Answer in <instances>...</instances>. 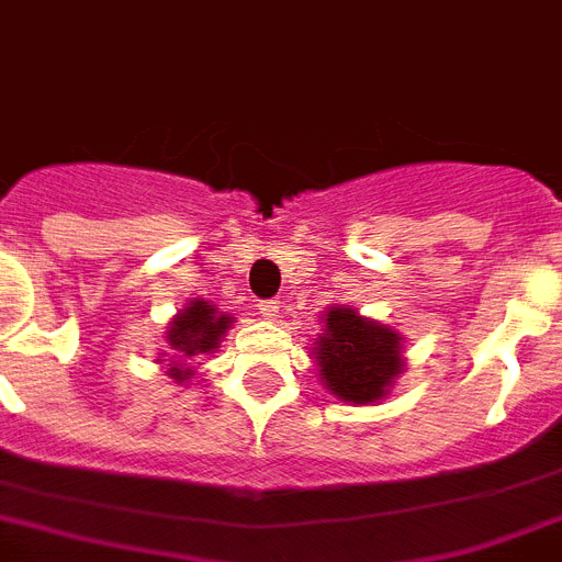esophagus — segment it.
<instances>
[{
  "label": "esophagus",
  "instance_id": "1",
  "mask_svg": "<svg viewBox=\"0 0 562 562\" xmlns=\"http://www.w3.org/2000/svg\"><path fill=\"white\" fill-rule=\"evenodd\" d=\"M258 310H261V315L267 321H276L278 310H281V301H261V304H258Z\"/></svg>",
  "mask_w": 562,
  "mask_h": 562
}]
</instances>
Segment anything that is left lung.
<instances>
[{
  "label": "left lung",
  "instance_id": "left-lung-1",
  "mask_svg": "<svg viewBox=\"0 0 562 562\" xmlns=\"http://www.w3.org/2000/svg\"><path fill=\"white\" fill-rule=\"evenodd\" d=\"M324 324L327 329L313 347L324 386L349 404H375L386 397L395 378L404 372V338L349 306H333Z\"/></svg>",
  "mask_w": 562,
  "mask_h": 562
}]
</instances>
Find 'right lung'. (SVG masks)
I'll list each match as a JSON object with an SVG mask.
<instances>
[{
    "label": "right lung",
    "instance_id": "1",
    "mask_svg": "<svg viewBox=\"0 0 562 562\" xmlns=\"http://www.w3.org/2000/svg\"><path fill=\"white\" fill-rule=\"evenodd\" d=\"M233 318L224 313H218L210 301L195 299L181 310L176 318L170 321L167 327V347L172 349V358L179 361L167 363V375L176 383H184L187 378L193 375V369L187 367L184 361L195 358V355H207L218 347V340L224 338V333L229 329Z\"/></svg>",
    "mask_w": 562,
    "mask_h": 562
}]
</instances>
